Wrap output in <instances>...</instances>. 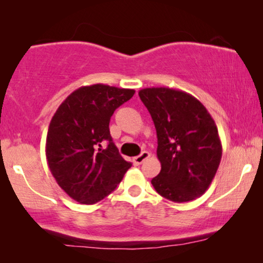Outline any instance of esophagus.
<instances>
[{
  "instance_id": "34e87169",
  "label": "esophagus",
  "mask_w": 263,
  "mask_h": 263,
  "mask_svg": "<svg viewBox=\"0 0 263 263\" xmlns=\"http://www.w3.org/2000/svg\"><path fill=\"white\" fill-rule=\"evenodd\" d=\"M149 156H151V154L147 152V151H143V152L140 154V156L133 158V163H134V165H141L146 159H148Z\"/></svg>"
}]
</instances>
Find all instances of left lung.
I'll return each mask as SVG.
<instances>
[{
	"label": "left lung",
	"mask_w": 263,
	"mask_h": 263,
	"mask_svg": "<svg viewBox=\"0 0 263 263\" xmlns=\"http://www.w3.org/2000/svg\"><path fill=\"white\" fill-rule=\"evenodd\" d=\"M156 125L157 157L161 170L151 183L174 202H188L210 188L221 160L215 122L202 103L189 93L168 87L139 91Z\"/></svg>",
	"instance_id": "1"
}]
</instances>
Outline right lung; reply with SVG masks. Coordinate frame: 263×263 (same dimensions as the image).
I'll return each mask as SVG.
<instances>
[{"label":"right lung","instance_id":"right-lung-1","mask_svg":"<svg viewBox=\"0 0 263 263\" xmlns=\"http://www.w3.org/2000/svg\"><path fill=\"white\" fill-rule=\"evenodd\" d=\"M135 91L96 84L70 93L56 110L46 135L45 153L57 184L71 199L93 204L112 193L132 166L110 135L115 110ZM107 141L105 150L101 142Z\"/></svg>","mask_w":263,"mask_h":263}]
</instances>
